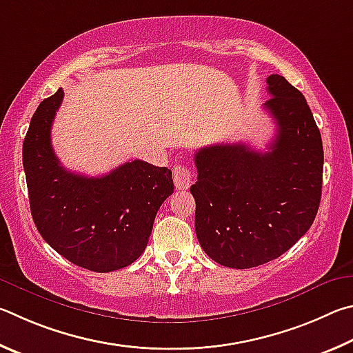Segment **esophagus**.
Wrapping results in <instances>:
<instances>
[{
	"mask_svg": "<svg viewBox=\"0 0 353 353\" xmlns=\"http://www.w3.org/2000/svg\"><path fill=\"white\" fill-rule=\"evenodd\" d=\"M194 181V173L186 165L178 164L173 167V183H175L176 189H189L190 184Z\"/></svg>",
	"mask_w": 353,
	"mask_h": 353,
	"instance_id": "obj_1",
	"label": "esophagus"
}]
</instances>
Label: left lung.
<instances>
[{
	"label": "left lung",
	"instance_id": "1",
	"mask_svg": "<svg viewBox=\"0 0 353 353\" xmlns=\"http://www.w3.org/2000/svg\"><path fill=\"white\" fill-rule=\"evenodd\" d=\"M267 83L263 108L277 127L268 152L217 144L195 153L196 237L214 262L230 268L282 256L310 230L321 201L324 150L312 110L285 77L271 74Z\"/></svg>",
	"mask_w": 353,
	"mask_h": 353
}]
</instances>
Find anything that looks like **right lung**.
<instances>
[{"mask_svg":"<svg viewBox=\"0 0 353 353\" xmlns=\"http://www.w3.org/2000/svg\"><path fill=\"white\" fill-rule=\"evenodd\" d=\"M61 101L59 88L39 105L23 142L34 223L46 243L77 267L121 270L144 252L158 209L173 194L172 172L141 159L102 176L66 170L51 144Z\"/></svg>","mask_w":353,"mask_h":353,"instance_id":"right-lung-1","label":"right lung"}]
</instances>
